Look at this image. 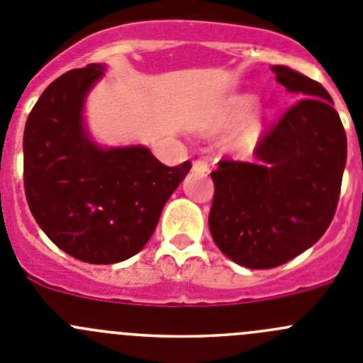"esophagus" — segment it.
Returning <instances> with one entry per match:
<instances>
[{"mask_svg": "<svg viewBox=\"0 0 363 363\" xmlns=\"http://www.w3.org/2000/svg\"><path fill=\"white\" fill-rule=\"evenodd\" d=\"M192 169H194L196 172H207L208 171L207 160H196V162H192Z\"/></svg>", "mask_w": 363, "mask_h": 363, "instance_id": "34e87169", "label": "esophagus"}]
</instances>
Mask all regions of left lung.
I'll list each match as a JSON object with an SVG mask.
<instances>
[{"mask_svg":"<svg viewBox=\"0 0 363 363\" xmlns=\"http://www.w3.org/2000/svg\"><path fill=\"white\" fill-rule=\"evenodd\" d=\"M272 72L302 99L259 136L250 162L221 160L211 172L212 239L252 270L284 264L324 235L347 158L344 125L322 84L288 66Z\"/></svg>","mask_w":363,"mask_h":363,"instance_id":"8db88e82","label":"left lung"}]
</instances>
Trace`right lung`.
Masks as SVG:
<instances>
[{"label": "right lung", "mask_w": 363, "mask_h": 363, "mask_svg": "<svg viewBox=\"0 0 363 363\" xmlns=\"http://www.w3.org/2000/svg\"><path fill=\"white\" fill-rule=\"evenodd\" d=\"M93 62L43 91L23 135L28 207L50 241L79 261L113 264L151 239L164 205L191 171L167 167L145 145H101L86 101L106 75Z\"/></svg>", "instance_id": "add662e5"}]
</instances>
